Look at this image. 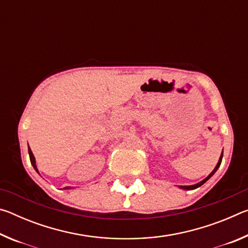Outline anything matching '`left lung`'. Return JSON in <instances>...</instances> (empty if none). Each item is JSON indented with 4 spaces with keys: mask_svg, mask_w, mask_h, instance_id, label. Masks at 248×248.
<instances>
[{
    "mask_svg": "<svg viewBox=\"0 0 248 248\" xmlns=\"http://www.w3.org/2000/svg\"><path fill=\"white\" fill-rule=\"evenodd\" d=\"M222 157H223V151H222V154H221V156H220V159H219V162H217V166H216V169L212 170V173L210 174L207 178H204L202 182H200V183H198V184H196V185H191V186H179V188H182V189H186V190H192V189H196V188H198V187H200L201 185H203L205 182H207V180L211 177V176L216 173L217 171V170L219 169L220 167V165H221V162H222Z\"/></svg>",
    "mask_w": 248,
    "mask_h": 248,
    "instance_id": "obj_1",
    "label": "left lung"
}]
</instances>
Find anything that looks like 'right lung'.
<instances>
[{
  "mask_svg": "<svg viewBox=\"0 0 248 248\" xmlns=\"http://www.w3.org/2000/svg\"><path fill=\"white\" fill-rule=\"evenodd\" d=\"M28 153H29V157H31V165L33 166V169L36 170V171L37 173H39L38 171V170H37V166H36V161H35V156H33V154H32V152H31V148H29L28 146ZM69 188V187H68Z\"/></svg>",
  "mask_w": 248,
  "mask_h": 248,
  "instance_id": "right-lung-1",
  "label": "right lung"
}]
</instances>
